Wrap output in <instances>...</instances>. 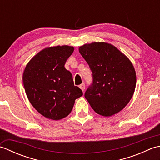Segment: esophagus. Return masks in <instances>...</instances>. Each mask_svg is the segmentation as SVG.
Instances as JSON below:
<instances>
[{
  "mask_svg": "<svg viewBox=\"0 0 160 160\" xmlns=\"http://www.w3.org/2000/svg\"><path fill=\"white\" fill-rule=\"evenodd\" d=\"M79 87L81 89V90H82L83 92L84 91V89H85V84H84V83H82V84H81L79 86Z\"/></svg>",
  "mask_w": 160,
  "mask_h": 160,
  "instance_id": "1",
  "label": "esophagus"
}]
</instances>
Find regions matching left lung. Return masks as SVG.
<instances>
[{
    "label": "left lung",
    "instance_id": "8db88e82",
    "mask_svg": "<svg viewBox=\"0 0 160 160\" xmlns=\"http://www.w3.org/2000/svg\"><path fill=\"white\" fill-rule=\"evenodd\" d=\"M81 55L92 72L84 97L98 114L111 116L126 107L133 95L136 74L128 58L106 42L81 46Z\"/></svg>",
    "mask_w": 160,
    "mask_h": 160
}]
</instances>
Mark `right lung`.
Listing matches in <instances>:
<instances>
[{
  "mask_svg": "<svg viewBox=\"0 0 160 160\" xmlns=\"http://www.w3.org/2000/svg\"><path fill=\"white\" fill-rule=\"evenodd\" d=\"M67 45L42 50L24 71V87L30 103L39 113L53 120L67 117L82 91L73 84L72 74L64 67L73 52Z\"/></svg>",
  "mask_w": 160,
  "mask_h": 160,
  "instance_id": "add662e5",
  "label": "right lung"
}]
</instances>
